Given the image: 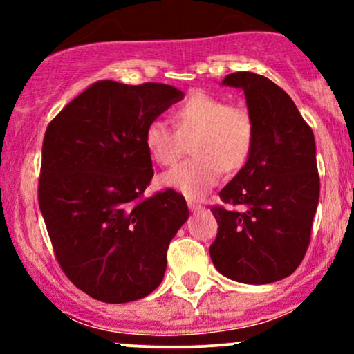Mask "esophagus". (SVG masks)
Segmentation results:
<instances>
[{"instance_id":"34e87169","label":"esophagus","mask_w":354,"mask_h":354,"mask_svg":"<svg viewBox=\"0 0 354 354\" xmlns=\"http://www.w3.org/2000/svg\"><path fill=\"white\" fill-rule=\"evenodd\" d=\"M188 208L191 211H200V209H203V206L200 205V203H196V201H193V200H188Z\"/></svg>"}]
</instances>
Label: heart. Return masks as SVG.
Here are the masks:
<instances>
[{"instance_id": "b5f03b06", "label": "heart", "mask_w": 354, "mask_h": 354, "mask_svg": "<svg viewBox=\"0 0 354 354\" xmlns=\"http://www.w3.org/2000/svg\"><path fill=\"white\" fill-rule=\"evenodd\" d=\"M174 130L154 118L143 131L149 158L160 166L173 165L189 141L193 156L161 176V183L191 200L205 196L223 171L234 173L250 160L254 146V120L243 104H228L219 96L194 91L173 109Z\"/></svg>"}]
</instances>
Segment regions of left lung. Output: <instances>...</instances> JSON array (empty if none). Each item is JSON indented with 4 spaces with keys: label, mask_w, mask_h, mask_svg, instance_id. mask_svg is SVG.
<instances>
[{
    "label": "left lung",
    "mask_w": 354,
    "mask_h": 354,
    "mask_svg": "<svg viewBox=\"0 0 354 354\" xmlns=\"http://www.w3.org/2000/svg\"><path fill=\"white\" fill-rule=\"evenodd\" d=\"M223 84L241 88L256 136L250 160L219 191L211 261L226 278L266 284L290 276L306 254L319 200L315 135L288 93L251 71Z\"/></svg>",
    "instance_id": "left-lung-1"
}]
</instances>
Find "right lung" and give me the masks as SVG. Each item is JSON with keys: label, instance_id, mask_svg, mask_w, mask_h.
Listing matches in <instances>:
<instances>
[{"label": "right lung", "instance_id": "obj_1", "mask_svg": "<svg viewBox=\"0 0 354 354\" xmlns=\"http://www.w3.org/2000/svg\"><path fill=\"white\" fill-rule=\"evenodd\" d=\"M161 83L96 81L48 124L38 201L61 270L104 303L145 298L163 281L166 251L189 216L174 189L145 198L148 121L183 100Z\"/></svg>", "mask_w": 354, "mask_h": 354}]
</instances>
